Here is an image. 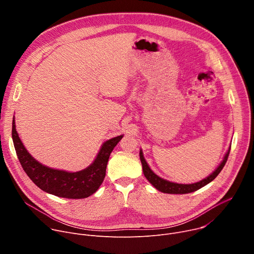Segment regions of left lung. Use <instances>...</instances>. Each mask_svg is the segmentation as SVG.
I'll list each match as a JSON object with an SVG mask.
<instances>
[{"label":"left lung","mask_w":254,"mask_h":254,"mask_svg":"<svg viewBox=\"0 0 254 254\" xmlns=\"http://www.w3.org/2000/svg\"><path fill=\"white\" fill-rule=\"evenodd\" d=\"M230 148H231V146H230ZM230 148L228 149L227 153L225 154V156H224L222 162L220 163V165L217 167V169L211 175H209L207 178L200 181V182L193 183V184L173 183V182H170V181H167V180L159 177L149 167L148 163L146 162V160H144V158H143L141 150L139 151V159H140V162H141L142 172H143L144 177L147 178V180L157 190H159L163 193H167V194H188V193H192V192L197 191V190L201 189L202 187L206 186L207 184L212 182V181L219 175V173L221 172V170L223 169V167L225 166V164L227 162V159H228V156H229V153H230Z\"/></svg>","instance_id":"obj_1"}]
</instances>
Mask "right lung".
I'll return each instance as SVG.
<instances>
[{
    "label": "right lung",
    "instance_id": "1",
    "mask_svg": "<svg viewBox=\"0 0 254 254\" xmlns=\"http://www.w3.org/2000/svg\"><path fill=\"white\" fill-rule=\"evenodd\" d=\"M123 136L122 134L103 142L90 166L79 172L70 173L46 167L36 161L25 149L19 137L15 118L12 126V137L17 157L28 177L44 192L68 199L87 198L97 191L104 180L111 153Z\"/></svg>",
    "mask_w": 254,
    "mask_h": 254
}]
</instances>
